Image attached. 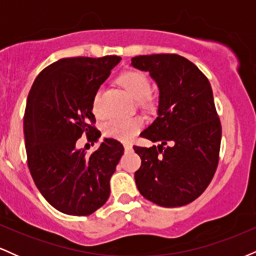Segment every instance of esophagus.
Instances as JSON below:
<instances>
[{
    "label": "esophagus",
    "mask_w": 256,
    "mask_h": 256,
    "mask_svg": "<svg viewBox=\"0 0 256 256\" xmlns=\"http://www.w3.org/2000/svg\"><path fill=\"white\" fill-rule=\"evenodd\" d=\"M124 148H125V150H131V149H132V146H131V144H128V143H125V144H124Z\"/></svg>",
    "instance_id": "esophagus-1"
}]
</instances>
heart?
Masks as SVG:
<instances>
[{
  "label": "heart",
  "instance_id": "1",
  "mask_svg": "<svg viewBox=\"0 0 256 256\" xmlns=\"http://www.w3.org/2000/svg\"><path fill=\"white\" fill-rule=\"evenodd\" d=\"M118 83L126 90V92L134 100H138L140 104H148L146 96L152 91V83L144 73L140 71H126L119 76ZM98 96L95 95L92 104V110L96 116H100ZM142 128V120L137 116L130 118H112L104 125V134L107 137L120 140H131Z\"/></svg>",
  "mask_w": 256,
  "mask_h": 256
}]
</instances>
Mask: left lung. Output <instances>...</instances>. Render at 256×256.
<instances>
[{
	"instance_id": "1",
	"label": "left lung",
	"mask_w": 256,
	"mask_h": 256,
	"mask_svg": "<svg viewBox=\"0 0 256 256\" xmlns=\"http://www.w3.org/2000/svg\"><path fill=\"white\" fill-rule=\"evenodd\" d=\"M131 66L148 72L158 88V116L140 134L158 146H134L142 160L134 172L138 192L162 207L190 204L210 183L219 161L222 125L212 86L180 55H140Z\"/></svg>"
}]
</instances>
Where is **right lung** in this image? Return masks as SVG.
Here are the masks:
<instances>
[{"instance_id": "obj_1", "label": "right lung", "mask_w": 256, "mask_h": 256, "mask_svg": "<svg viewBox=\"0 0 256 256\" xmlns=\"http://www.w3.org/2000/svg\"><path fill=\"white\" fill-rule=\"evenodd\" d=\"M120 56L66 58L34 79L24 116L25 148L43 198L68 216H90L110 198V180L124 146L104 138L90 155L76 143L82 134L98 142L92 104Z\"/></svg>"}]
</instances>
